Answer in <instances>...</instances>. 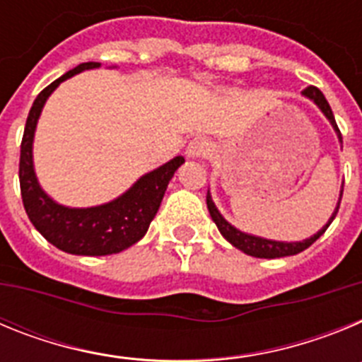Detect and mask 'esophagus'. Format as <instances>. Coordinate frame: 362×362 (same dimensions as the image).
<instances>
[{"label": "esophagus", "instance_id": "34e87169", "mask_svg": "<svg viewBox=\"0 0 362 362\" xmlns=\"http://www.w3.org/2000/svg\"><path fill=\"white\" fill-rule=\"evenodd\" d=\"M210 153V143L203 137H196V139H192L190 145L187 148V156L192 159L196 158H206Z\"/></svg>", "mask_w": 362, "mask_h": 362}]
</instances>
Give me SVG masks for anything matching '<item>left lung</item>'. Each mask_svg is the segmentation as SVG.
I'll return each instance as SVG.
<instances>
[{
	"label": "left lung",
	"mask_w": 362,
	"mask_h": 362,
	"mask_svg": "<svg viewBox=\"0 0 362 362\" xmlns=\"http://www.w3.org/2000/svg\"><path fill=\"white\" fill-rule=\"evenodd\" d=\"M303 94L308 95L310 99H313L315 101V105H317L319 108L322 110V114H325L328 119H330L332 127L335 129V132H337L339 139L343 141V137H341V132H339V127L337 123H335V117H334V112H332L330 105H328V101H326V98L322 95V92L319 90L317 86H306L305 90H303ZM341 197H343V190H341ZM341 197H339V203H337V209H335V212L332 214L330 221L326 223L325 226H322L321 230H319L313 238L310 239H305V241L300 243H279V241H268V239H261V238H254V235H248V233H243L239 232L238 228H233L232 225H228L225 219H223V216H221L219 212H217L216 204H214L212 197H210V194H206V206H209V212L210 216H212L214 223L217 225V228H219V232L223 233V238L226 239L228 243H232L235 248H239L241 252H245V254L248 255H254V257H263V259H276V257H286V255H296L299 254V252L306 250L310 245H313V243L317 241L319 238H321L322 233L326 232V228L330 226L332 221L335 219V216H337L339 212V204H341Z\"/></svg>",
	"instance_id": "left-lung-1"
}]
</instances>
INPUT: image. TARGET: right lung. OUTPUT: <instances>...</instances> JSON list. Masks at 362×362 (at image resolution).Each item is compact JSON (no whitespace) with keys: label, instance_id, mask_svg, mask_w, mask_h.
<instances>
[{"label":"right lung","instance_id":"obj_1","mask_svg":"<svg viewBox=\"0 0 362 362\" xmlns=\"http://www.w3.org/2000/svg\"><path fill=\"white\" fill-rule=\"evenodd\" d=\"M99 63H81L45 86L28 112L21 153H19V188L25 212L37 232L56 248L76 255H110L124 250L143 238L161 204L168 181L185 163L177 156L158 170L143 175L127 194L95 209H66L54 203L37 185L32 166V139L45 101L57 85L81 70L98 69Z\"/></svg>","mask_w":362,"mask_h":362}]
</instances>
